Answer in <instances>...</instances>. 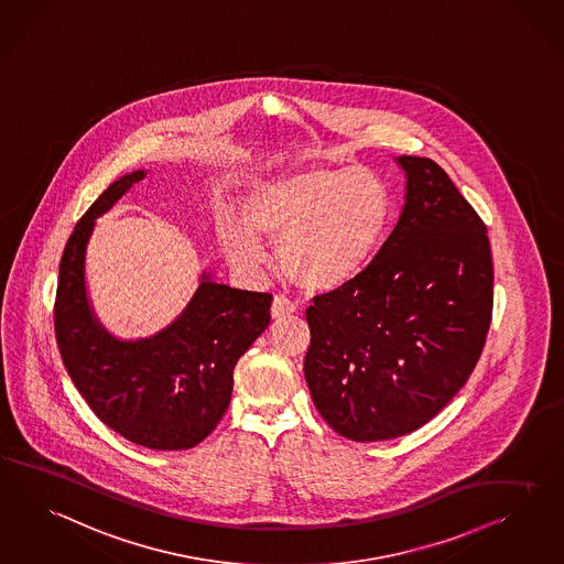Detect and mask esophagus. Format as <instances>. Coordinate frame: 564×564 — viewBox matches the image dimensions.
<instances>
[{"label":"esophagus","mask_w":564,"mask_h":564,"mask_svg":"<svg viewBox=\"0 0 564 564\" xmlns=\"http://www.w3.org/2000/svg\"><path fill=\"white\" fill-rule=\"evenodd\" d=\"M293 312H295V304L291 300H288L285 295H274L273 305H271V316L274 321L291 316Z\"/></svg>","instance_id":"esophagus-1"}]
</instances>
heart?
I'll return each mask as SVG.
<instances>
[{
    "instance_id": "1",
    "label": "heart",
    "mask_w": 564,
    "mask_h": 564,
    "mask_svg": "<svg viewBox=\"0 0 564 564\" xmlns=\"http://www.w3.org/2000/svg\"><path fill=\"white\" fill-rule=\"evenodd\" d=\"M394 198L371 167L310 166L264 176L243 197L242 218L219 221L229 262L257 271L259 238L276 242L279 271L310 291H333L364 273L390 228Z\"/></svg>"
}]
</instances>
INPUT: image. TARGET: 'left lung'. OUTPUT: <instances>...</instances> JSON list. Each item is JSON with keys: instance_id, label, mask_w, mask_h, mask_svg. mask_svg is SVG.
<instances>
[{"instance_id": "obj_1", "label": "left lung", "mask_w": 564, "mask_h": 564, "mask_svg": "<svg viewBox=\"0 0 564 564\" xmlns=\"http://www.w3.org/2000/svg\"><path fill=\"white\" fill-rule=\"evenodd\" d=\"M406 197L366 271L305 310L304 373L322 419L352 442L429 423L468 381L492 318L487 226L440 164L400 155Z\"/></svg>"}]
</instances>
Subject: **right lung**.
<instances>
[{
  "instance_id": "right-lung-1",
  "label": "right lung",
  "mask_w": 564,
  "mask_h": 564,
  "mask_svg": "<svg viewBox=\"0 0 564 564\" xmlns=\"http://www.w3.org/2000/svg\"><path fill=\"white\" fill-rule=\"evenodd\" d=\"M145 178L124 174L91 203L65 243L55 297L63 366L94 414L158 452L191 449L226 414L234 367L271 322V293L231 290L203 273L183 314L162 333L119 340L91 312L84 279L94 219Z\"/></svg>"
}]
</instances>
